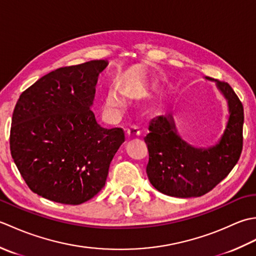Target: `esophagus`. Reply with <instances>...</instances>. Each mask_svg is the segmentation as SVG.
Here are the masks:
<instances>
[{
    "mask_svg": "<svg viewBox=\"0 0 256 256\" xmlns=\"http://www.w3.org/2000/svg\"><path fill=\"white\" fill-rule=\"evenodd\" d=\"M126 133L130 135V136H138V135H140V130L136 126V125L132 124V125H128V126Z\"/></svg>",
    "mask_w": 256,
    "mask_h": 256,
    "instance_id": "1",
    "label": "esophagus"
}]
</instances>
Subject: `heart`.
<instances>
[{
	"mask_svg": "<svg viewBox=\"0 0 256 256\" xmlns=\"http://www.w3.org/2000/svg\"><path fill=\"white\" fill-rule=\"evenodd\" d=\"M122 102L120 100V98L114 94V92L110 91L106 96V106L110 110H116L120 106H121Z\"/></svg>",
	"mask_w": 256,
	"mask_h": 256,
	"instance_id": "1",
	"label": "heart"
}]
</instances>
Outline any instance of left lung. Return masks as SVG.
<instances>
[{
  "instance_id": "obj_1",
  "label": "left lung",
  "mask_w": 256,
  "mask_h": 256,
  "mask_svg": "<svg viewBox=\"0 0 256 256\" xmlns=\"http://www.w3.org/2000/svg\"><path fill=\"white\" fill-rule=\"evenodd\" d=\"M228 101L229 118L219 142L211 148H197L179 136L174 118L168 114L150 122L144 138L148 148L146 172L150 184L167 196L200 197L229 175L240 158L243 148V106L231 86L214 80Z\"/></svg>"
}]
</instances>
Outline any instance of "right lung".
I'll use <instances>...</instances> for the list:
<instances>
[{"mask_svg":"<svg viewBox=\"0 0 256 256\" xmlns=\"http://www.w3.org/2000/svg\"><path fill=\"white\" fill-rule=\"evenodd\" d=\"M106 60L47 74L16 103L10 154L32 192L64 204L94 198L106 184L111 162L125 140L122 128H104L94 112L96 84Z\"/></svg>","mask_w":256,"mask_h":256,"instance_id":"1","label":"right lung"}]
</instances>
